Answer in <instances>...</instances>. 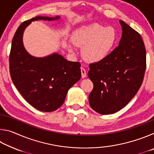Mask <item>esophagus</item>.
<instances>
[{"instance_id":"esophagus-1","label":"esophagus","mask_w":154,"mask_h":154,"mask_svg":"<svg viewBox=\"0 0 154 154\" xmlns=\"http://www.w3.org/2000/svg\"><path fill=\"white\" fill-rule=\"evenodd\" d=\"M81 72H82V77L83 78L86 77V76H87V72H86V71H85L84 68H83V67L81 68Z\"/></svg>"}]
</instances>
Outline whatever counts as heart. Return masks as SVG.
Masks as SVG:
<instances>
[{
	"label": "heart",
	"mask_w": 154,
	"mask_h": 154,
	"mask_svg": "<svg viewBox=\"0 0 154 154\" xmlns=\"http://www.w3.org/2000/svg\"><path fill=\"white\" fill-rule=\"evenodd\" d=\"M118 36L113 28L105 27L98 23L83 26L75 31L72 36L74 45L82 48L83 58L88 62H97L106 58L116 45ZM69 50L73 47L68 44Z\"/></svg>",
	"instance_id": "b5f03b06"
}]
</instances>
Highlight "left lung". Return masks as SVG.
Masks as SVG:
<instances>
[{
  "label": "left lung",
  "instance_id": "obj_1",
  "mask_svg": "<svg viewBox=\"0 0 154 154\" xmlns=\"http://www.w3.org/2000/svg\"><path fill=\"white\" fill-rule=\"evenodd\" d=\"M119 45L103 60L89 65L88 77L93 82L89 103L102 115L124 108L141 85L146 68V51L141 36L122 20Z\"/></svg>",
  "mask_w": 154,
  "mask_h": 154
}]
</instances>
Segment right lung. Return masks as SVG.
Segmentation results:
<instances>
[{
    "mask_svg": "<svg viewBox=\"0 0 154 154\" xmlns=\"http://www.w3.org/2000/svg\"><path fill=\"white\" fill-rule=\"evenodd\" d=\"M55 17L37 16L24 22L13 38L9 71L15 86L33 107L44 112L56 111L64 103L70 88L80 79L81 64L68 61L57 53L36 58L23 45V33L33 21H52Z\"/></svg>",
    "mask_w": 154,
    "mask_h": 154,
    "instance_id": "add662e5",
    "label": "right lung"
}]
</instances>
